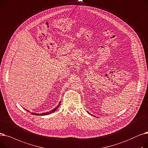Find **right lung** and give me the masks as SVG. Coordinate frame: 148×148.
I'll return each instance as SVG.
<instances>
[{
    "label": "right lung",
    "instance_id": "right-lung-1",
    "mask_svg": "<svg viewBox=\"0 0 148 148\" xmlns=\"http://www.w3.org/2000/svg\"><path fill=\"white\" fill-rule=\"evenodd\" d=\"M60 103H61V102H60L59 103V105H58V106L56 107V108H55L53 110H51V111H50L49 112H43V113H42V114H37V113H34V112H31V114H33V115H36V116H39V115H40V116H45V115H47V114H51V113H52V112H54L56 110H57L58 107H59V106H60ZM27 112H29V111L28 110H27Z\"/></svg>",
    "mask_w": 148,
    "mask_h": 148
}]
</instances>
